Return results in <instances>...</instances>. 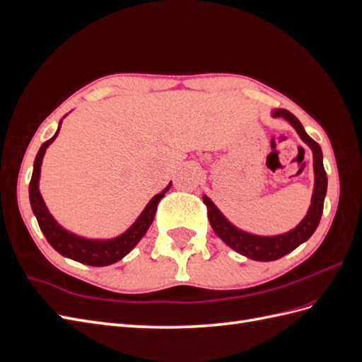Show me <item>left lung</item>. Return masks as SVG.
<instances>
[{"label": "left lung", "instance_id": "left-lung-1", "mask_svg": "<svg viewBox=\"0 0 362 362\" xmlns=\"http://www.w3.org/2000/svg\"><path fill=\"white\" fill-rule=\"evenodd\" d=\"M273 117H282L290 122V125L296 129V133L308 145L313 151V166H314V190L311 196V205L306 211V216L302 218L299 225L290 229L288 233L278 234V235H257L243 231V229L233 225L228 218L222 214V211L214 205V202L202 196V201L206 205V214L208 221L211 223L214 233L221 237L223 242L234 249L238 254H242L250 259L255 261H275L282 258L284 255L290 254L299 245L305 243L320 223L322 213H323V204L325 196L327 190V177L323 168V154L320 145L314 141L308 134H306L305 128L288 110L284 108H275L272 110Z\"/></svg>", "mask_w": 362, "mask_h": 362}]
</instances>
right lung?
<instances>
[{
    "instance_id": "right-lung-1",
    "label": "right lung",
    "mask_w": 362,
    "mask_h": 362,
    "mask_svg": "<svg viewBox=\"0 0 362 362\" xmlns=\"http://www.w3.org/2000/svg\"><path fill=\"white\" fill-rule=\"evenodd\" d=\"M62 120L59 122L56 134L40 146L37 156L35 158V164H33V175H31L30 189H28L31 210L37 218L40 231L48 240V243L56 249L60 255L71 258L74 261L83 262V264H87V266H95V267L110 266L113 262H117L119 259H122L125 255H128L140 242L141 237L146 234L152 221H154L156 217L157 205L161 201L164 193L170 189L172 182H169L168 187L163 192L156 194L154 198L148 202L145 210L141 211L140 216L136 218V222L131 225L125 233H122L117 237L108 238V240H95V238H86L81 235H76L68 231V229H64L48 211L47 204L43 201L39 190L40 168H42L43 156H45L48 146L59 136Z\"/></svg>"
}]
</instances>
